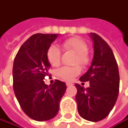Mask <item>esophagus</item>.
Listing matches in <instances>:
<instances>
[{"label":"esophagus","instance_id":"34e87169","mask_svg":"<svg viewBox=\"0 0 128 128\" xmlns=\"http://www.w3.org/2000/svg\"><path fill=\"white\" fill-rule=\"evenodd\" d=\"M66 84H67V86H68V87H69V86L73 85V84H72V83H70V82H67V83H66Z\"/></svg>","mask_w":128,"mask_h":128}]
</instances>
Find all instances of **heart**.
Here are the masks:
<instances>
[{
	"mask_svg": "<svg viewBox=\"0 0 128 128\" xmlns=\"http://www.w3.org/2000/svg\"><path fill=\"white\" fill-rule=\"evenodd\" d=\"M62 48L65 50H70L76 53L74 63L80 64L83 67H86L90 63V57L88 54V46L87 43L79 38H70L64 40L61 44ZM47 60L53 67H58L60 63L61 51L56 45H50L46 53ZM81 71L80 65L74 66H64L58 70V76L66 81H71Z\"/></svg>",
	"mask_w": 128,
	"mask_h": 128,
	"instance_id": "b5f03b06",
	"label": "heart"
}]
</instances>
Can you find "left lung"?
Masks as SVG:
<instances>
[{"instance_id":"left-lung-1","label":"left lung","mask_w":128,"mask_h":128,"mask_svg":"<svg viewBox=\"0 0 128 128\" xmlns=\"http://www.w3.org/2000/svg\"><path fill=\"white\" fill-rule=\"evenodd\" d=\"M94 54L89 70L80 78L90 82L89 88L75 84L78 110L81 118L97 122L105 118L114 108L118 97L120 77L114 53L98 34L90 33ZM83 85V83H82Z\"/></svg>"}]
</instances>
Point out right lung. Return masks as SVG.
Here are the masks:
<instances>
[{"instance_id":"1","label":"right lung","mask_w":128,"mask_h":128,"mask_svg":"<svg viewBox=\"0 0 128 128\" xmlns=\"http://www.w3.org/2000/svg\"><path fill=\"white\" fill-rule=\"evenodd\" d=\"M55 34H36L20 48L14 60L13 88L21 109L33 120H48L59 110V103L64 94V82L55 80L52 85L44 83L50 67L46 53Z\"/></svg>"}]
</instances>
